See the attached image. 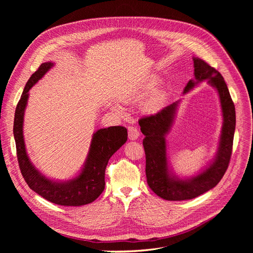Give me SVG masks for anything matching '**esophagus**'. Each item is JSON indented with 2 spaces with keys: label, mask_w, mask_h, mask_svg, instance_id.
Instances as JSON below:
<instances>
[{
  "label": "esophagus",
  "mask_w": 253,
  "mask_h": 253,
  "mask_svg": "<svg viewBox=\"0 0 253 253\" xmlns=\"http://www.w3.org/2000/svg\"><path fill=\"white\" fill-rule=\"evenodd\" d=\"M139 136V131L134 126H129L128 127V137L130 140H135Z\"/></svg>",
  "instance_id": "esophagus-1"
}]
</instances>
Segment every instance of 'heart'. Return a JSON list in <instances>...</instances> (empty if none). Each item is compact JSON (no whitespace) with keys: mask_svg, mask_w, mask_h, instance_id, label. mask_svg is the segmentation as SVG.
<instances>
[{"mask_svg":"<svg viewBox=\"0 0 253 253\" xmlns=\"http://www.w3.org/2000/svg\"><path fill=\"white\" fill-rule=\"evenodd\" d=\"M154 88H155V84H154V83H150V84H148L147 86H145L143 93H144V94H145V93H149V92L153 91ZM159 101H160V98H159L158 96L153 97V98L148 102V108H149V109H154V108H156V106H157L158 103H159Z\"/></svg>","mask_w":253,"mask_h":253,"instance_id":"1","label":"heart"}]
</instances>
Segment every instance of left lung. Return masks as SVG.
<instances>
[{
	"label": "left lung",
	"instance_id": "1",
	"mask_svg": "<svg viewBox=\"0 0 253 253\" xmlns=\"http://www.w3.org/2000/svg\"><path fill=\"white\" fill-rule=\"evenodd\" d=\"M195 79L190 80L183 93L189 92L198 83L208 80L220 98L223 123L219 147L214 161L200 174L187 179H179L168 169L165 135L173 123L178 101L171 103L157 114L142 117L138 123L144 135L142 144L145 153V174L151 190L168 201H182L200 196L220 181L229 167L232 156L236 127L235 105L227 84L220 73L206 61L194 58Z\"/></svg>",
	"mask_w": 253,
	"mask_h": 253
}]
</instances>
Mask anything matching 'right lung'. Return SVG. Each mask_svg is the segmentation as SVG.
Instances as JSON below:
<instances>
[{
  "label": "right lung",
  "instance_id": "add662e5",
  "mask_svg": "<svg viewBox=\"0 0 253 253\" xmlns=\"http://www.w3.org/2000/svg\"><path fill=\"white\" fill-rule=\"evenodd\" d=\"M53 66L45 62L32 75L17 103L13 133H14L17 160L21 174L29 187L47 201L62 206H82L93 202L104 190V173L110 158L127 140V129L112 126L97 130L93 134L85 166L76 178L66 182H56L43 176L31 163L26 155L23 139V114L30 89Z\"/></svg>",
  "mask_w": 253,
  "mask_h": 253
}]
</instances>
